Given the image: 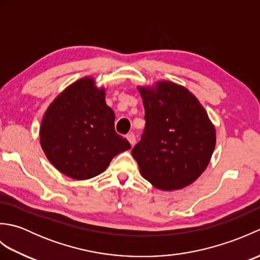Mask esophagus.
I'll return each instance as SVG.
<instances>
[{"label": "esophagus", "mask_w": 260, "mask_h": 260, "mask_svg": "<svg viewBox=\"0 0 260 260\" xmlns=\"http://www.w3.org/2000/svg\"><path fill=\"white\" fill-rule=\"evenodd\" d=\"M126 139L128 140V142L131 143V145L132 146H134L135 145V143H136V137H135V135L134 134H127V136H126Z\"/></svg>", "instance_id": "1"}]
</instances>
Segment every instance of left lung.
I'll return each instance as SVG.
<instances>
[{
    "instance_id": "1",
    "label": "left lung",
    "mask_w": 260,
    "mask_h": 260,
    "mask_svg": "<svg viewBox=\"0 0 260 260\" xmlns=\"http://www.w3.org/2000/svg\"><path fill=\"white\" fill-rule=\"evenodd\" d=\"M145 128L132 150L143 178L159 190L193 183L211 159L215 128L198 98L169 80L139 86Z\"/></svg>"
}]
</instances>
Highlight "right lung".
Returning a JSON list of instances; mask_svg holds the SVG:
<instances>
[{
	"instance_id": "1",
	"label": "right lung",
	"mask_w": 260,
	"mask_h": 260,
	"mask_svg": "<svg viewBox=\"0 0 260 260\" xmlns=\"http://www.w3.org/2000/svg\"><path fill=\"white\" fill-rule=\"evenodd\" d=\"M106 90L84 77L53 99L40 126V144L59 172L75 180L103 173L117 154L131 148L115 132V113L105 102Z\"/></svg>"
}]
</instances>
